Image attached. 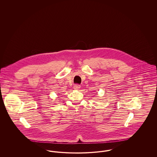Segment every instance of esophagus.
<instances>
[{
    "label": "esophagus",
    "instance_id": "esophagus-1",
    "mask_svg": "<svg viewBox=\"0 0 157 157\" xmlns=\"http://www.w3.org/2000/svg\"><path fill=\"white\" fill-rule=\"evenodd\" d=\"M80 88H81V86H80L79 85H75L74 86V90H79Z\"/></svg>",
    "mask_w": 157,
    "mask_h": 157
}]
</instances>
